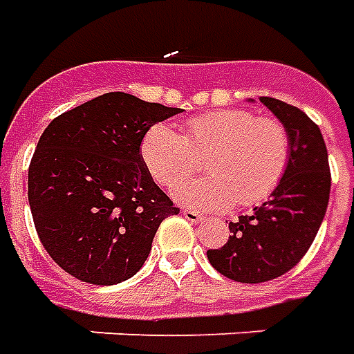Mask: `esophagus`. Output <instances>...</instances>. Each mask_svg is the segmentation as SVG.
Segmentation results:
<instances>
[{"instance_id": "34e87169", "label": "esophagus", "mask_w": 354, "mask_h": 354, "mask_svg": "<svg viewBox=\"0 0 354 354\" xmlns=\"http://www.w3.org/2000/svg\"><path fill=\"white\" fill-rule=\"evenodd\" d=\"M183 217L190 223H200L202 219H204V217H202L200 213L194 212V209H183Z\"/></svg>"}]
</instances>
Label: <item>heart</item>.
Masks as SVG:
<instances>
[{"mask_svg":"<svg viewBox=\"0 0 354 354\" xmlns=\"http://www.w3.org/2000/svg\"><path fill=\"white\" fill-rule=\"evenodd\" d=\"M209 153L208 175L183 180L196 171L197 158ZM141 154L150 175L173 187L177 202L198 209L250 207L269 198L284 179L290 158V133L272 118H257L250 110H215L192 118L185 135L158 124L142 137Z\"/></svg>","mask_w":354,"mask_h":354,"instance_id":"b5f03b06","label":"heart"}]
</instances>
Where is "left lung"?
Segmentation results:
<instances>
[{
  "label": "left lung",
  "mask_w": 354,
  "mask_h": 354,
  "mask_svg": "<svg viewBox=\"0 0 354 354\" xmlns=\"http://www.w3.org/2000/svg\"><path fill=\"white\" fill-rule=\"evenodd\" d=\"M259 101L290 133L292 158L284 179L265 204L229 223V242L207 250L223 277L259 284L293 269L317 236L330 200V165L324 137L303 110L272 97Z\"/></svg>",
  "instance_id": "1"
}]
</instances>
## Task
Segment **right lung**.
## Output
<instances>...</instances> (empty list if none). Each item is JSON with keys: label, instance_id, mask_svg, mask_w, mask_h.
<instances>
[{"label": "right lung", "instance_id": "add662e5", "mask_svg": "<svg viewBox=\"0 0 354 354\" xmlns=\"http://www.w3.org/2000/svg\"><path fill=\"white\" fill-rule=\"evenodd\" d=\"M129 93H104L55 118L28 169L37 236L82 282L120 284L139 272L160 223L177 215L141 154L142 137L179 114Z\"/></svg>", "mask_w": 354, "mask_h": 354}]
</instances>
